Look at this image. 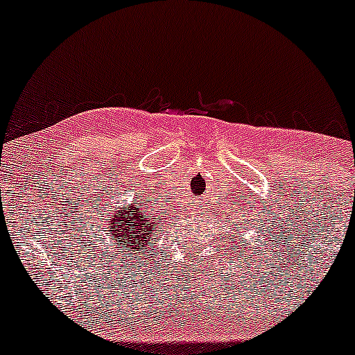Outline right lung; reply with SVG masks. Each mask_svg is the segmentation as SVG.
<instances>
[{
  "label": "right lung",
  "instance_id": "right-lung-1",
  "mask_svg": "<svg viewBox=\"0 0 355 355\" xmlns=\"http://www.w3.org/2000/svg\"><path fill=\"white\" fill-rule=\"evenodd\" d=\"M144 211L138 209L135 203L128 207H118V210L110 211L105 215L107 232L112 235L113 254H120L125 259L126 254H144V248L153 240V234H157V223L152 218H145ZM112 254V252H110ZM133 255V254H132Z\"/></svg>",
  "mask_w": 355,
  "mask_h": 355
}]
</instances>
